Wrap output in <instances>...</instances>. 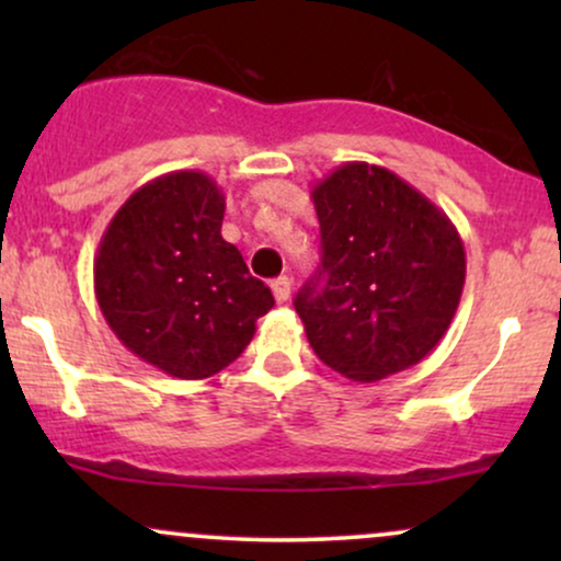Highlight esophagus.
<instances>
[{
	"label": "esophagus",
	"mask_w": 561,
	"mask_h": 561,
	"mask_svg": "<svg viewBox=\"0 0 561 561\" xmlns=\"http://www.w3.org/2000/svg\"><path fill=\"white\" fill-rule=\"evenodd\" d=\"M272 289H274V298L285 302L289 300V293H293V282H289V276H276L272 282Z\"/></svg>",
	"instance_id": "34e87169"
}]
</instances>
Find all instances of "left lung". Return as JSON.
Returning <instances> with one entry per match:
<instances>
[{
    "instance_id": "left-lung-1",
    "label": "left lung",
    "mask_w": 561,
    "mask_h": 561,
    "mask_svg": "<svg viewBox=\"0 0 561 561\" xmlns=\"http://www.w3.org/2000/svg\"><path fill=\"white\" fill-rule=\"evenodd\" d=\"M321 266L295 298L313 353L353 382L420 364L440 343L467 276L454 221L382 165H337L311 192Z\"/></svg>"
}]
</instances>
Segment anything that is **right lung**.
Wrapping results in <instances>:
<instances>
[{"label":"right lung","mask_w":561,"mask_h":561,"mask_svg":"<svg viewBox=\"0 0 561 561\" xmlns=\"http://www.w3.org/2000/svg\"><path fill=\"white\" fill-rule=\"evenodd\" d=\"M224 199L203 171L141 184L94 255V295L134 356L179 379L214 377L250 345L274 295L221 237Z\"/></svg>","instance_id":"add662e5"}]
</instances>
